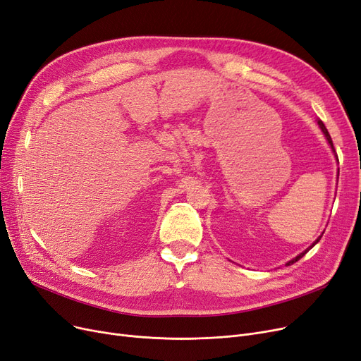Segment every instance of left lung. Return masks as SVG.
Wrapping results in <instances>:
<instances>
[{
  "label": "left lung",
  "instance_id": "8db88e82",
  "mask_svg": "<svg viewBox=\"0 0 361 361\" xmlns=\"http://www.w3.org/2000/svg\"><path fill=\"white\" fill-rule=\"evenodd\" d=\"M319 125H320V128H322V131H323V133H324V135H326V138H327V142H329V145H331V147H332V150H334V153H335V154H336V150H335V147H334V143H332V137H331V134H329V133H327V130H326V127H324V123H323V122H322V121H319ZM336 158H338V154H336ZM320 239H322V236H320V238H319V239H317V240H316V242H314V243H312V245H311V246H310V247H308V249H307V250H304V252H302V254H300V255H298V257H296V258H293V259H292V261H289V262H288V264H286V265H292V264H293V262H296V261H298V259H301V258H302V257H304V255H305V254H307V252H308V250H310V249H311V247H312V246H314V245H316V243H317V242H319V240H320Z\"/></svg>",
  "mask_w": 361,
  "mask_h": 361
}]
</instances>
